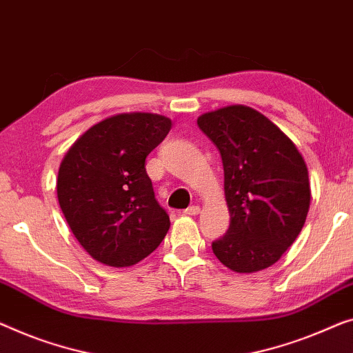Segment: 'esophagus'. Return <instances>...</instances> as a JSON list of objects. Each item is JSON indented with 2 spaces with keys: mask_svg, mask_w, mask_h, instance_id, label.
<instances>
[{
  "mask_svg": "<svg viewBox=\"0 0 353 353\" xmlns=\"http://www.w3.org/2000/svg\"><path fill=\"white\" fill-rule=\"evenodd\" d=\"M199 206H190V208H187L185 210H183V214L185 215H198L199 214Z\"/></svg>",
  "mask_w": 353,
  "mask_h": 353,
  "instance_id": "obj_1",
  "label": "esophagus"
}]
</instances>
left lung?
Wrapping results in <instances>:
<instances>
[{"label": "left lung", "instance_id": "1", "mask_svg": "<svg viewBox=\"0 0 353 353\" xmlns=\"http://www.w3.org/2000/svg\"><path fill=\"white\" fill-rule=\"evenodd\" d=\"M198 126L222 157L230 210L214 255L236 272L274 265L307 217L311 185L301 154L270 119L241 104L203 114Z\"/></svg>", "mask_w": 353, "mask_h": 353}]
</instances>
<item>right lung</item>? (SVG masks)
<instances>
[{"mask_svg":"<svg viewBox=\"0 0 353 353\" xmlns=\"http://www.w3.org/2000/svg\"><path fill=\"white\" fill-rule=\"evenodd\" d=\"M171 130L159 114H119L93 125L66 152L57 194L68 225L94 260L125 268L150 255L170 230L145 159Z\"/></svg>","mask_w":353,"mask_h":353,"instance_id":"1","label":"right lung"}]
</instances>
